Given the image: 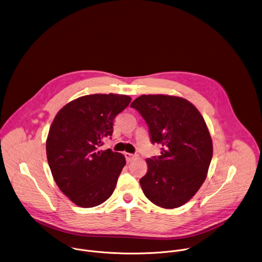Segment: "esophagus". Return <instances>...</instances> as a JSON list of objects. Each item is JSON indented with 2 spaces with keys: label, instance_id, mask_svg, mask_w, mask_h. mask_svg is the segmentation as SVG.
<instances>
[{
  "label": "esophagus",
  "instance_id": "1",
  "mask_svg": "<svg viewBox=\"0 0 262 262\" xmlns=\"http://www.w3.org/2000/svg\"><path fill=\"white\" fill-rule=\"evenodd\" d=\"M124 156H125L127 162H130V161L136 157V155H135V154H132V153H124Z\"/></svg>",
  "mask_w": 262,
  "mask_h": 262
}]
</instances>
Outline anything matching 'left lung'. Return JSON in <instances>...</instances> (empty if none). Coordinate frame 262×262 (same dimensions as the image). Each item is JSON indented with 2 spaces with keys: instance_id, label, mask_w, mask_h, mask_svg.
<instances>
[{
  "instance_id": "obj_1",
  "label": "left lung",
  "mask_w": 262,
  "mask_h": 262,
  "mask_svg": "<svg viewBox=\"0 0 262 262\" xmlns=\"http://www.w3.org/2000/svg\"><path fill=\"white\" fill-rule=\"evenodd\" d=\"M149 126L152 144L161 154L148 158L140 180L145 196L171 209L187 203L203 185L212 159V140L198 109L188 100L168 95H142L130 105Z\"/></svg>"
}]
</instances>
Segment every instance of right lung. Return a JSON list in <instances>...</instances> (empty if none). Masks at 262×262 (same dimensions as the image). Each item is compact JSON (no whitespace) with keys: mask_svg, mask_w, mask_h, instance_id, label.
<instances>
[{"mask_svg":"<svg viewBox=\"0 0 262 262\" xmlns=\"http://www.w3.org/2000/svg\"><path fill=\"white\" fill-rule=\"evenodd\" d=\"M119 94L77 98L56 114L46 142L48 163L61 192L74 204L91 208L113 193L125 165L121 153L99 150L113 133V120L130 103Z\"/></svg>","mask_w":262,"mask_h":262,"instance_id":"right-lung-1","label":"right lung"}]
</instances>
